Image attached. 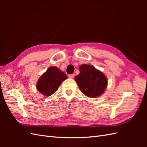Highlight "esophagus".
Returning a JSON list of instances; mask_svg holds the SVG:
<instances>
[{"instance_id": "obj_1", "label": "esophagus", "mask_w": 147, "mask_h": 147, "mask_svg": "<svg viewBox=\"0 0 147 147\" xmlns=\"http://www.w3.org/2000/svg\"><path fill=\"white\" fill-rule=\"evenodd\" d=\"M69 77L70 78H73L75 77V74H70V75H69Z\"/></svg>"}]
</instances>
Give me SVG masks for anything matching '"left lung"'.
<instances>
[{
  "label": "left lung",
  "mask_w": 147,
  "mask_h": 147,
  "mask_svg": "<svg viewBox=\"0 0 147 147\" xmlns=\"http://www.w3.org/2000/svg\"><path fill=\"white\" fill-rule=\"evenodd\" d=\"M80 74L75 78V81L84 95L90 97L100 96L107 85V80L104 74L90 65L80 67Z\"/></svg>",
  "instance_id": "8db88e82"
}]
</instances>
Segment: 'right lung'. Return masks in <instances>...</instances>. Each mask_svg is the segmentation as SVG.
<instances>
[{
  "mask_svg": "<svg viewBox=\"0 0 147 147\" xmlns=\"http://www.w3.org/2000/svg\"><path fill=\"white\" fill-rule=\"evenodd\" d=\"M67 78L65 74L56 67H50L38 80L37 89L43 95L50 96L57 90L61 83Z\"/></svg>",
  "mask_w": 147,
  "mask_h": 147,
  "instance_id": "1",
  "label": "right lung"
}]
</instances>
